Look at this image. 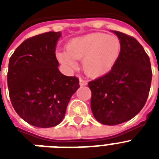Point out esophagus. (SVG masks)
Here are the masks:
<instances>
[{
	"label": "esophagus",
	"instance_id": "obj_1",
	"mask_svg": "<svg viewBox=\"0 0 159 159\" xmlns=\"http://www.w3.org/2000/svg\"><path fill=\"white\" fill-rule=\"evenodd\" d=\"M79 84L81 87H82V86H86V85L87 84V82L86 81V80L82 79V78H80L79 79Z\"/></svg>",
	"mask_w": 159,
	"mask_h": 159
}]
</instances>
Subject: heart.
I'll return each mask as SVG.
<instances>
[{"instance_id": "b5f03b06", "label": "heart", "mask_w": 159, "mask_h": 159, "mask_svg": "<svg viewBox=\"0 0 159 159\" xmlns=\"http://www.w3.org/2000/svg\"><path fill=\"white\" fill-rule=\"evenodd\" d=\"M67 51H57V60L70 70L77 67L76 60L82 59L85 73L92 77L106 74L114 67L121 50L116 36L93 33L72 39L66 45Z\"/></svg>"}]
</instances>
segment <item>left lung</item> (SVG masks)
Here are the masks:
<instances>
[{"label":"left lung","mask_w":159,"mask_h":159,"mask_svg":"<svg viewBox=\"0 0 159 159\" xmlns=\"http://www.w3.org/2000/svg\"><path fill=\"white\" fill-rule=\"evenodd\" d=\"M121 50L108 73L88 82L91 108L97 121L115 125L129 120L142 110L152 81L150 60L135 39L114 31Z\"/></svg>","instance_id":"obj_1"}]
</instances>
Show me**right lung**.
Returning <instances> with one entry per match:
<instances>
[{
  "mask_svg": "<svg viewBox=\"0 0 159 159\" xmlns=\"http://www.w3.org/2000/svg\"><path fill=\"white\" fill-rule=\"evenodd\" d=\"M60 36V32H47L27 39L9 61L11 104L20 117L39 128L62 122L70 98L80 87L77 77L58 70L55 50Z\"/></svg>",
  "mask_w": 159,
  "mask_h": 159,
  "instance_id": "1",
  "label": "right lung"
}]
</instances>
